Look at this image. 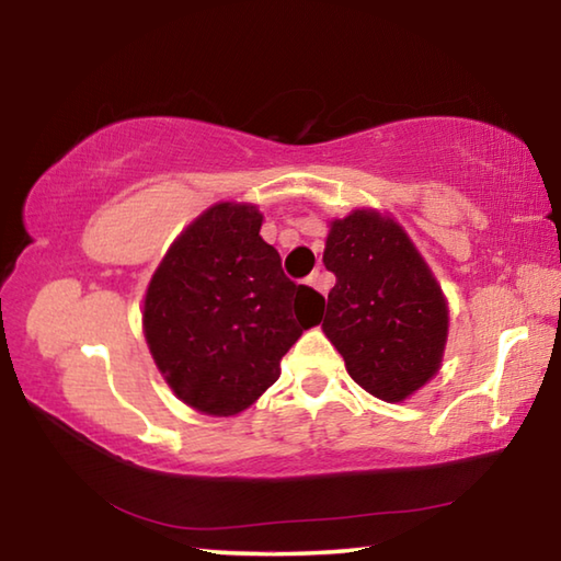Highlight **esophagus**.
Instances as JSON below:
<instances>
[{"label":"esophagus","instance_id":"obj_1","mask_svg":"<svg viewBox=\"0 0 561 561\" xmlns=\"http://www.w3.org/2000/svg\"><path fill=\"white\" fill-rule=\"evenodd\" d=\"M307 284L309 287H314L317 291H321L327 297V291L331 289V279H329V274H324V272H311L309 274V279H307Z\"/></svg>","mask_w":561,"mask_h":561}]
</instances>
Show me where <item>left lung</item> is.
I'll use <instances>...</instances> for the list:
<instances>
[{
	"label": "left lung",
	"mask_w": 561,
	"mask_h": 561,
	"mask_svg": "<svg viewBox=\"0 0 561 561\" xmlns=\"http://www.w3.org/2000/svg\"><path fill=\"white\" fill-rule=\"evenodd\" d=\"M324 264L336 284L321 329L348 376L381 401H405L438 371L448 339V304L431 267L376 210L331 222Z\"/></svg>",
	"instance_id": "left-lung-1"
}]
</instances>
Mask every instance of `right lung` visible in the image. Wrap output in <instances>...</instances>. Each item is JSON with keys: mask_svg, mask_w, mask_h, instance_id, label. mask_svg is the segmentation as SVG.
I'll return each instance as SVG.
<instances>
[{"mask_svg": "<svg viewBox=\"0 0 561 561\" xmlns=\"http://www.w3.org/2000/svg\"><path fill=\"white\" fill-rule=\"evenodd\" d=\"M260 227L254 205H213L170 244L146 291L156 366L180 401L207 415L257 401L301 331L321 321L324 297L284 274Z\"/></svg>", "mask_w": 561, "mask_h": 561, "instance_id": "1", "label": "right lung"}]
</instances>
